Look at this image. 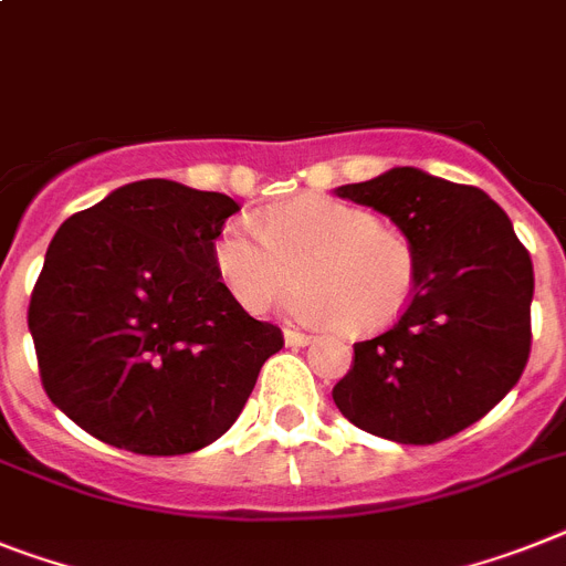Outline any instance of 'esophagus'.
<instances>
[{
    "label": "esophagus",
    "mask_w": 566,
    "mask_h": 566,
    "mask_svg": "<svg viewBox=\"0 0 566 566\" xmlns=\"http://www.w3.org/2000/svg\"><path fill=\"white\" fill-rule=\"evenodd\" d=\"M283 338H286L289 347H306V344H312V335L301 333V329H283Z\"/></svg>",
    "instance_id": "esophagus-1"
}]
</instances>
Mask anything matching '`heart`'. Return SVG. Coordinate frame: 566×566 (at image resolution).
Segmentation results:
<instances>
[{
    "mask_svg": "<svg viewBox=\"0 0 566 566\" xmlns=\"http://www.w3.org/2000/svg\"><path fill=\"white\" fill-rule=\"evenodd\" d=\"M213 269L251 315L272 310L301 274L292 315L356 333L394 324L417 283L408 237L381 226L370 208L333 196H297L260 222L231 217L213 237Z\"/></svg>",
    "mask_w": 566,
    "mask_h": 566,
    "instance_id": "heart-1",
    "label": "heart"
}]
</instances>
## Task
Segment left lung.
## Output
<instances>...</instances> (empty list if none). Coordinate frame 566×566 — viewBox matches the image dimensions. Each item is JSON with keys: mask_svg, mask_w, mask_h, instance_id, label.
Instances as JSON below:
<instances>
[{"mask_svg": "<svg viewBox=\"0 0 566 566\" xmlns=\"http://www.w3.org/2000/svg\"><path fill=\"white\" fill-rule=\"evenodd\" d=\"M335 193L385 213L417 254V283L390 329L358 340L333 387L367 433L431 446L483 419L530 361V251L480 188L394 167Z\"/></svg>", "mask_w": 566, "mask_h": 566, "instance_id": "1", "label": "left lung"}]
</instances>
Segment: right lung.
Here are the masks:
<instances>
[{
  "instance_id": "right-lung-1",
  "label": "right lung",
  "mask_w": 566,
  "mask_h": 566,
  "mask_svg": "<svg viewBox=\"0 0 566 566\" xmlns=\"http://www.w3.org/2000/svg\"><path fill=\"white\" fill-rule=\"evenodd\" d=\"M240 205L144 179L54 233L28 306L49 399L133 454L176 457L237 422L260 367L283 347L213 269V237Z\"/></svg>"
}]
</instances>
